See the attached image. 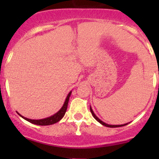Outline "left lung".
Wrapping results in <instances>:
<instances>
[{"label":"left lung","mask_w":159,"mask_h":159,"mask_svg":"<svg viewBox=\"0 0 159 159\" xmlns=\"http://www.w3.org/2000/svg\"><path fill=\"white\" fill-rule=\"evenodd\" d=\"M90 111H91V114H92L93 117H94V118H95V119L97 120V121H98L99 123H101V124H102V125H105V126H106V127H108V128L122 127V126H125V125H128V123H127V124H124V125H108V124H106V123H105V122H104V121H102V120H100L98 118L97 116H96L95 114H94V111H93V110H92V108H91V107H90Z\"/></svg>","instance_id":"8db88e82"}]
</instances>
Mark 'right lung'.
I'll return each mask as SVG.
<instances>
[{
    "mask_svg": "<svg viewBox=\"0 0 159 159\" xmlns=\"http://www.w3.org/2000/svg\"><path fill=\"white\" fill-rule=\"evenodd\" d=\"M70 94H71V91H70V92L68 93V96H67L66 99H65V103H64L62 108H61L57 113H55L54 115H52V116L48 117V118H44V119H39V120L29 119V118H25V117L20 115L18 112H17V113L18 114L20 117H22L24 119L27 120V121H29V122L32 123V124L38 125H53L54 124V123H57V121H60V120L63 118L64 115H65V112H66L67 111V108H68V101H69Z\"/></svg>",
    "mask_w": 159,
    "mask_h": 159,
    "instance_id": "right-lung-1",
    "label": "right lung"
}]
</instances>
